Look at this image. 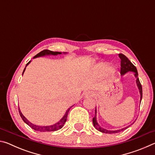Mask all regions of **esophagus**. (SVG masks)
Instances as JSON below:
<instances>
[{
    "instance_id": "34e87169",
    "label": "esophagus",
    "mask_w": 155,
    "mask_h": 155,
    "mask_svg": "<svg viewBox=\"0 0 155 155\" xmlns=\"http://www.w3.org/2000/svg\"><path fill=\"white\" fill-rule=\"evenodd\" d=\"M85 96H93V93L91 92V91H87V92L85 93Z\"/></svg>"
}]
</instances>
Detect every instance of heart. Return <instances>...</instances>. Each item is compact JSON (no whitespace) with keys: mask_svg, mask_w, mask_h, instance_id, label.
<instances>
[{"mask_svg":"<svg viewBox=\"0 0 155 155\" xmlns=\"http://www.w3.org/2000/svg\"><path fill=\"white\" fill-rule=\"evenodd\" d=\"M101 68H103V69L105 70H111V68H110L109 66H108V65H101Z\"/></svg>","mask_w":155,"mask_h":155,"instance_id":"heart-1","label":"heart"}]
</instances>
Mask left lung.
<instances>
[{
	"mask_svg": "<svg viewBox=\"0 0 155 155\" xmlns=\"http://www.w3.org/2000/svg\"><path fill=\"white\" fill-rule=\"evenodd\" d=\"M119 57L120 59H121V64H120V66H121V68H120V72H121V74L123 75L125 73H127V72H133L135 73V77L137 78V80H136V83H137V85L138 86V88H139V90H140V100L141 101V98H142V87H141V83L140 80H139V78H138V72H137V68L134 65H133L132 63H131L129 59H128L127 57H126L124 54H123L122 53H120L119 54ZM141 101H140V103H141ZM93 121V124L94 127H95L97 130L101 131L102 133H120L121 132V131L125 130L126 128H127L128 127H127L126 128H122V129H120V130H106V129H104V128H101L100 126L98 125V123H97L96 121V109L95 110V116L92 120Z\"/></svg>",
	"mask_w": 155,
	"mask_h": 155,
	"instance_id": "1",
	"label": "left lung"
}]
</instances>
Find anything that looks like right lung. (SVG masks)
Masks as SVG:
<instances>
[{"label":"right lung","mask_w":155,"mask_h":155,"mask_svg":"<svg viewBox=\"0 0 155 155\" xmlns=\"http://www.w3.org/2000/svg\"><path fill=\"white\" fill-rule=\"evenodd\" d=\"M61 54V52H54V51H49V50H44V51H41L40 52H39L38 54H37L34 57V58H35V57H41V56H44L46 55V54H54V55H57V54ZM30 61L27 64V65L29 64ZM25 70V68L24 70V71H23V73H24ZM22 73V74H23ZM71 108V107H70ZM70 108L68 109L67 110V111L65 112V114L64 115V116L62 117L61 120H60L59 122H58L57 123H56L54 125H51V126H46V127H40V126H37L32 124V123H31L30 122H28V120H27V118L24 116V115H22V113H21L20 109H18L19 110V113H20V117H22V119L23 120V121H24L26 124H28V126L31 128H32L33 129H34L35 130H38V131H40V132H50V131H55L60 129V128H61L63 127V126L66 122V120H67V116H68V112H69Z\"/></svg>","instance_id":"right-lung-1"}]
</instances>
